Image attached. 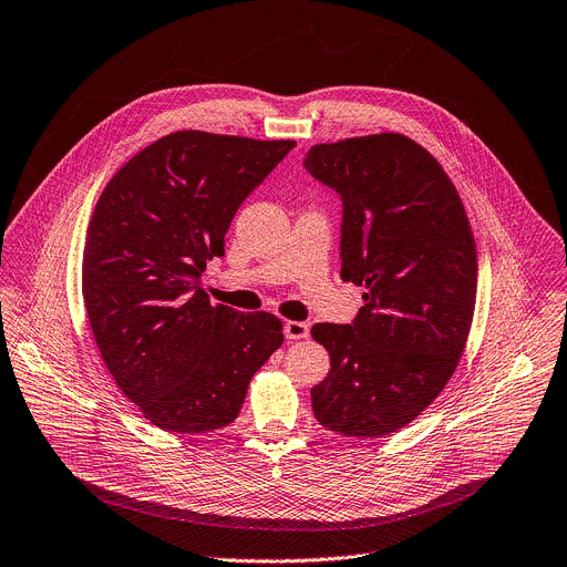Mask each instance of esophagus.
I'll use <instances>...</instances> for the list:
<instances>
[{
    "instance_id": "esophagus-1",
    "label": "esophagus",
    "mask_w": 567,
    "mask_h": 567,
    "mask_svg": "<svg viewBox=\"0 0 567 567\" xmlns=\"http://www.w3.org/2000/svg\"><path fill=\"white\" fill-rule=\"evenodd\" d=\"M285 337L291 339V341H298V339H307L309 337V326L302 320H287L285 322Z\"/></svg>"
}]
</instances>
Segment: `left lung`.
<instances>
[{
  "mask_svg": "<svg viewBox=\"0 0 567 567\" xmlns=\"http://www.w3.org/2000/svg\"><path fill=\"white\" fill-rule=\"evenodd\" d=\"M302 166L341 197V278L365 289L350 326L311 328L330 352L313 415L341 435H388L431 406L462 357L477 287L471 226L442 166L409 136L320 143Z\"/></svg>",
  "mask_w": 567,
  "mask_h": 567,
  "instance_id": "1",
  "label": "left lung"
}]
</instances>
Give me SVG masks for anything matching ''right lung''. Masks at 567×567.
Segmentation results:
<instances>
[{"label":"right lung","mask_w":567,"mask_h":567,"mask_svg":"<svg viewBox=\"0 0 567 567\" xmlns=\"http://www.w3.org/2000/svg\"><path fill=\"white\" fill-rule=\"evenodd\" d=\"M293 141L173 132L112 177L87 230L83 298L103 361L143 417L173 433L228 426L282 346L280 320L210 305L224 235Z\"/></svg>","instance_id":"obj_1"}]
</instances>
